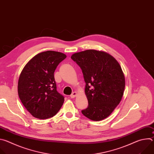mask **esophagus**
Listing matches in <instances>:
<instances>
[{
    "label": "esophagus",
    "mask_w": 154,
    "mask_h": 154,
    "mask_svg": "<svg viewBox=\"0 0 154 154\" xmlns=\"http://www.w3.org/2000/svg\"><path fill=\"white\" fill-rule=\"evenodd\" d=\"M76 96H77V93H76L75 91H74V92H73V93L71 94L70 97H71V98H74Z\"/></svg>",
    "instance_id": "34e87169"
}]
</instances>
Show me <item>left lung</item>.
<instances>
[{
    "label": "left lung",
    "instance_id": "obj_1",
    "mask_svg": "<svg viewBox=\"0 0 154 154\" xmlns=\"http://www.w3.org/2000/svg\"><path fill=\"white\" fill-rule=\"evenodd\" d=\"M71 58L81 68L86 83L88 106L82 114L93 121L105 119L124 94L125 77L120 64L111 55L96 50L75 53Z\"/></svg>",
    "mask_w": 154,
    "mask_h": 154
}]
</instances>
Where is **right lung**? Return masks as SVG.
Listing matches in <instances>:
<instances>
[{
    "label": "right lung",
    "mask_w": 154,
    "mask_h": 154,
    "mask_svg": "<svg viewBox=\"0 0 154 154\" xmlns=\"http://www.w3.org/2000/svg\"><path fill=\"white\" fill-rule=\"evenodd\" d=\"M66 58L65 54L48 51L36 55L22 71L17 85L21 102L35 118L53 117L60 109L64 98L57 91L54 72Z\"/></svg>",
    "instance_id": "1"
}]
</instances>
